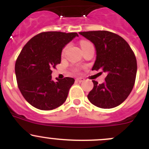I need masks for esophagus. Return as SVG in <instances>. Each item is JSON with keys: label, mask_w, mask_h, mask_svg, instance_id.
I'll return each mask as SVG.
<instances>
[{"label": "esophagus", "mask_w": 149, "mask_h": 149, "mask_svg": "<svg viewBox=\"0 0 149 149\" xmlns=\"http://www.w3.org/2000/svg\"><path fill=\"white\" fill-rule=\"evenodd\" d=\"M84 80H85V79H84V78H77V79H76V81L79 82V83H81V82L84 81Z\"/></svg>", "instance_id": "1"}]
</instances>
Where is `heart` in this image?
<instances>
[{
  "instance_id": "obj_1",
  "label": "heart",
  "mask_w": 149,
  "mask_h": 149,
  "mask_svg": "<svg viewBox=\"0 0 149 149\" xmlns=\"http://www.w3.org/2000/svg\"><path fill=\"white\" fill-rule=\"evenodd\" d=\"M80 45H81V48H82V47H84L88 45H91V43H90L89 42H88V41H85V40H83V41L81 42ZM66 49H67V46L63 48V49L62 55H64V53H65V52L66 50Z\"/></svg>"
}]
</instances>
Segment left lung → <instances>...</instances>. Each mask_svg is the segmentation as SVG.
<instances>
[{
    "mask_svg": "<svg viewBox=\"0 0 149 149\" xmlns=\"http://www.w3.org/2000/svg\"><path fill=\"white\" fill-rule=\"evenodd\" d=\"M96 48L92 70H102L104 83L92 81L94 88L88 93L90 102L98 107L110 109L122 104L131 92L136 81L137 61L130 45L120 36L108 31L79 32Z\"/></svg>",
    "mask_w": 149,
    "mask_h": 149,
    "instance_id": "8db88e82",
    "label": "left lung"
}]
</instances>
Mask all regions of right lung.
Segmentation results:
<instances>
[{
  "label": "right lung",
  "mask_w": 149,
  "mask_h": 149,
  "mask_svg": "<svg viewBox=\"0 0 149 149\" xmlns=\"http://www.w3.org/2000/svg\"><path fill=\"white\" fill-rule=\"evenodd\" d=\"M79 37L76 32L46 31L25 45L15 64L18 87L25 100L42 110L55 109L65 102L74 79L52 80V69L61 63V52L68 43Z\"/></svg>",
  "instance_id": "right-lung-1"
}]
</instances>
